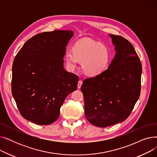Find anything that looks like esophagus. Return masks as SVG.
<instances>
[{
	"instance_id": "obj_1",
	"label": "esophagus",
	"mask_w": 157,
	"mask_h": 157,
	"mask_svg": "<svg viewBox=\"0 0 157 157\" xmlns=\"http://www.w3.org/2000/svg\"><path fill=\"white\" fill-rule=\"evenodd\" d=\"M81 85H82V81H78V88L79 89L81 88Z\"/></svg>"
}]
</instances>
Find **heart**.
<instances>
[{
  "label": "heart",
  "mask_w": 157,
  "mask_h": 157,
  "mask_svg": "<svg viewBox=\"0 0 157 157\" xmlns=\"http://www.w3.org/2000/svg\"><path fill=\"white\" fill-rule=\"evenodd\" d=\"M64 59L68 67L74 70L81 62V67L85 75L97 77L108 68L111 52L108 47L90 39H81L74 44L72 50L67 49Z\"/></svg>",
  "instance_id": "heart-1"
}]
</instances>
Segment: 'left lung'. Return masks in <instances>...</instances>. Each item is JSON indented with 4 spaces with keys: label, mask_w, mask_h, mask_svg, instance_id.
<instances>
[{
    "label": "left lung",
    "mask_w": 157,
    "mask_h": 157,
    "mask_svg": "<svg viewBox=\"0 0 157 157\" xmlns=\"http://www.w3.org/2000/svg\"><path fill=\"white\" fill-rule=\"evenodd\" d=\"M109 36L116 51L114 59L104 72L86 79L81 87L86 119L102 128L125 121L141 92L142 65L132 44L123 37Z\"/></svg>",
    "instance_id": "obj_1"
}]
</instances>
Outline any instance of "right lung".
Returning <instances> with one entry per match:
<instances>
[{"label":"right lung","instance_id":"obj_1","mask_svg":"<svg viewBox=\"0 0 157 157\" xmlns=\"http://www.w3.org/2000/svg\"><path fill=\"white\" fill-rule=\"evenodd\" d=\"M72 30H55L29 39L15 56L12 94L21 116L40 125L55 121L65 98L77 89L78 78L63 67Z\"/></svg>","mask_w":157,"mask_h":157}]
</instances>
